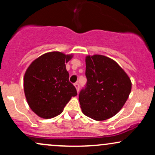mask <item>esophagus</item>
<instances>
[{"label": "esophagus", "mask_w": 155, "mask_h": 155, "mask_svg": "<svg viewBox=\"0 0 155 155\" xmlns=\"http://www.w3.org/2000/svg\"><path fill=\"white\" fill-rule=\"evenodd\" d=\"M74 86H75V87L76 89V91H77V92H79V83L76 82L75 84H74Z\"/></svg>", "instance_id": "1"}]
</instances>
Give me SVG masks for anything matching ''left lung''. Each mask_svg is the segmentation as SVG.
I'll use <instances>...</instances> for the list:
<instances>
[{"label": "left lung", "mask_w": 155, "mask_h": 155, "mask_svg": "<svg viewBox=\"0 0 155 155\" xmlns=\"http://www.w3.org/2000/svg\"><path fill=\"white\" fill-rule=\"evenodd\" d=\"M85 63L87 82L79 96L81 111L92 120H108L127 101L130 79L116 61L104 55H87Z\"/></svg>", "instance_id": "1"}]
</instances>
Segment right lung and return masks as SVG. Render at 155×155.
<instances>
[{"mask_svg":"<svg viewBox=\"0 0 155 155\" xmlns=\"http://www.w3.org/2000/svg\"><path fill=\"white\" fill-rule=\"evenodd\" d=\"M73 56L50 51L33 60L27 68L25 95L30 108L38 117L51 119L58 116L71 97L77 95L65 66Z\"/></svg>","mask_w":155,"mask_h":155,"instance_id":"right-lung-1","label":"right lung"}]
</instances>
